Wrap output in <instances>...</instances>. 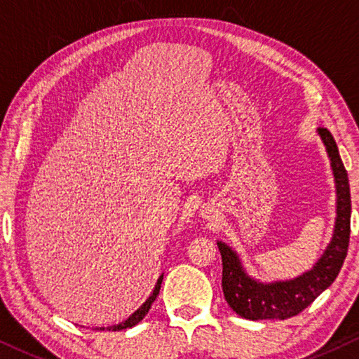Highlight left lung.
<instances>
[{
    "label": "left lung",
    "mask_w": 359,
    "mask_h": 359,
    "mask_svg": "<svg viewBox=\"0 0 359 359\" xmlns=\"http://www.w3.org/2000/svg\"><path fill=\"white\" fill-rule=\"evenodd\" d=\"M317 134L325 145L330 158L337 191V217L330 243L323 250L322 257L309 271L286 281L262 283L243 268L238 253L227 243L217 242L222 255V291L225 301L235 313L248 320H269V318L294 317L316 301L330 287L340 273L346 258L350 242L351 196L348 173L338 154L337 142L325 127H318Z\"/></svg>",
    "instance_id": "8db88e82"
}]
</instances>
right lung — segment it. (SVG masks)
<instances>
[{"label": "right lung", "instance_id": "obj_1", "mask_svg": "<svg viewBox=\"0 0 359 359\" xmlns=\"http://www.w3.org/2000/svg\"><path fill=\"white\" fill-rule=\"evenodd\" d=\"M161 281H163V274H160V278L156 279V284H155V287H154V291H151V294L149 296V299H147V301L142 304V306L137 309V311L132 313V316L129 317V318H126L124 322H119L117 323V325H111V327H97L96 330H107V332H119V330H124V328H130V327H134V325H137V323H139L142 318H144L145 316H147V312L150 311V307H151V304H154V301L156 299V296H158V292H160V287H161Z\"/></svg>", "mask_w": 359, "mask_h": 359}]
</instances>
